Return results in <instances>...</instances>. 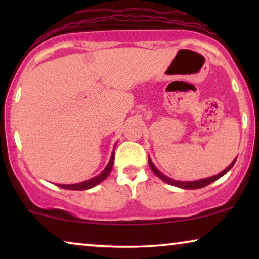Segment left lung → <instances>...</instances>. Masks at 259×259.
<instances>
[{
    "label": "left lung",
    "mask_w": 259,
    "mask_h": 259,
    "mask_svg": "<svg viewBox=\"0 0 259 259\" xmlns=\"http://www.w3.org/2000/svg\"><path fill=\"white\" fill-rule=\"evenodd\" d=\"M237 160V158L233 160L231 164H230L228 167H226L224 171L218 173V175L215 176H212V177H208V178H204V179H199V180H193V182H183V180H175L172 178H169V177L165 176L164 173H161L159 169L155 167L153 162H152L151 158L148 157V164H150V167L152 171H153V173L155 176L158 177V178H160L161 180H164L165 183L169 184V185H173V186H177V187H180V189H185V190H196V189H201V187H205L207 186L208 184L213 183L215 182V180L221 178V177H223L225 175V173H228L230 169H231L233 167V165H235V162Z\"/></svg>",
    "instance_id": "1"
}]
</instances>
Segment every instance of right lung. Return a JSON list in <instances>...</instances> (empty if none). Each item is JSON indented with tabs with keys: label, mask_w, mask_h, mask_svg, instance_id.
I'll return each mask as SVG.
<instances>
[{
	"label": "right lung",
	"mask_w": 259,
	"mask_h": 259,
	"mask_svg": "<svg viewBox=\"0 0 259 259\" xmlns=\"http://www.w3.org/2000/svg\"><path fill=\"white\" fill-rule=\"evenodd\" d=\"M116 145V144H115ZM115 145H114V148H113V152H112V155H111V159H109V162L106 166L104 171H102L100 175L93 177L92 179H88V180H84V182H81V183H76V184H58L59 187H62V189L65 190H75V191H82V190H88V189H92V187L97 186L98 184H100L101 182H104V180L107 178L109 176V173L112 171V167H113V164H114V150H115Z\"/></svg>",
	"instance_id": "1"
}]
</instances>
